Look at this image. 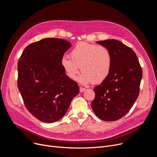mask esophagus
I'll return each instance as SVG.
<instances>
[{"label": "esophagus", "instance_id": "1", "mask_svg": "<svg viewBox=\"0 0 157 157\" xmlns=\"http://www.w3.org/2000/svg\"><path fill=\"white\" fill-rule=\"evenodd\" d=\"M86 90V89H85V88H84V87H80V93H83V92H84Z\"/></svg>", "mask_w": 157, "mask_h": 157}]
</instances>
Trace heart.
I'll return each instance as SVG.
<instances>
[{
	"mask_svg": "<svg viewBox=\"0 0 157 157\" xmlns=\"http://www.w3.org/2000/svg\"><path fill=\"white\" fill-rule=\"evenodd\" d=\"M71 58L64 56L61 64L66 75L75 79L80 71L82 84H98L105 81L111 71L113 58L108 48L86 42H79L70 52Z\"/></svg>",
	"mask_w": 157,
	"mask_h": 157,
	"instance_id": "heart-1",
	"label": "heart"
}]
</instances>
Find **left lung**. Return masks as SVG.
<instances>
[{
    "mask_svg": "<svg viewBox=\"0 0 157 157\" xmlns=\"http://www.w3.org/2000/svg\"><path fill=\"white\" fill-rule=\"evenodd\" d=\"M112 55L111 71L107 79L94 89L91 107L101 120L114 121L128 113L139 94L143 71L134 51L116 40L96 42Z\"/></svg>",
    "mask_w": 157,
    "mask_h": 157,
    "instance_id": "obj_1",
    "label": "left lung"
}]
</instances>
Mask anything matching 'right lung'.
<instances>
[{"mask_svg":"<svg viewBox=\"0 0 157 157\" xmlns=\"http://www.w3.org/2000/svg\"><path fill=\"white\" fill-rule=\"evenodd\" d=\"M71 47L59 38H44L28 45L18 63V87L27 110L41 121L61 119L79 93L66 75L61 60Z\"/></svg>","mask_w":157,"mask_h":157,"instance_id":"obj_1","label":"right lung"}]
</instances>
